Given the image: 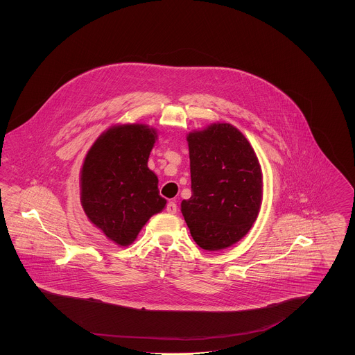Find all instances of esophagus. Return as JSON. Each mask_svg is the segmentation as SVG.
Instances as JSON below:
<instances>
[{
  "label": "esophagus",
  "instance_id": "34e87169",
  "mask_svg": "<svg viewBox=\"0 0 355 355\" xmlns=\"http://www.w3.org/2000/svg\"><path fill=\"white\" fill-rule=\"evenodd\" d=\"M166 211L170 213V214H175V213H177V203L170 201V202L166 205Z\"/></svg>",
  "mask_w": 355,
  "mask_h": 355
}]
</instances>
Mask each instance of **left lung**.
<instances>
[{"mask_svg": "<svg viewBox=\"0 0 355 355\" xmlns=\"http://www.w3.org/2000/svg\"><path fill=\"white\" fill-rule=\"evenodd\" d=\"M191 197L181 203L190 234L218 252L248 234L262 203V170L250 142L230 123L187 135Z\"/></svg>", "mask_w": 355, "mask_h": 355, "instance_id": "8db88e82", "label": "left lung"}]
</instances>
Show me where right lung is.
<instances>
[{
  "instance_id": "right-lung-1",
  "label": "right lung",
  "mask_w": 355,
  "mask_h": 355,
  "mask_svg": "<svg viewBox=\"0 0 355 355\" xmlns=\"http://www.w3.org/2000/svg\"><path fill=\"white\" fill-rule=\"evenodd\" d=\"M155 139V129L148 125H116L96 139L85 157V214L119 246L133 243L144 225L166 205L157 175L148 168Z\"/></svg>"
}]
</instances>
